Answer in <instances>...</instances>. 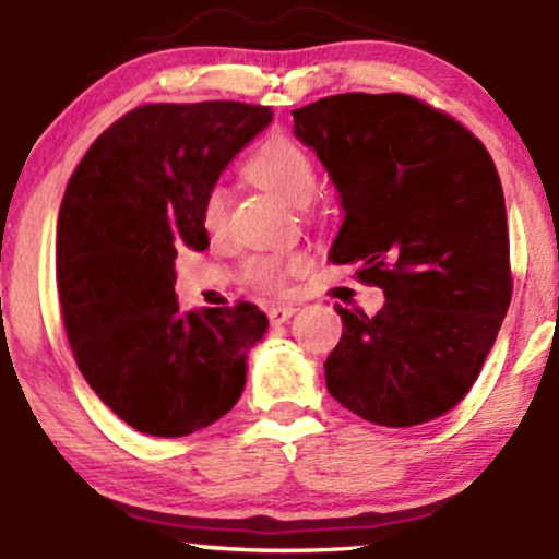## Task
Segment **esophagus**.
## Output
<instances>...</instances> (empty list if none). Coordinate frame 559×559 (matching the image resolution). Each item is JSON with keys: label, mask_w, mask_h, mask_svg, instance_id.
Listing matches in <instances>:
<instances>
[{"label": "esophagus", "mask_w": 559, "mask_h": 559, "mask_svg": "<svg viewBox=\"0 0 559 559\" xmlns=\"http://www.w3.org/2000/svg\"><path fill=\"white\" fill-rule=\"evenodd\" d=\"M294 312H297V307L294 305H273V307H267V320H271L273 325H281V323H286Z\"/></svg>", "instance_id": "34e87169"}]
</instances>
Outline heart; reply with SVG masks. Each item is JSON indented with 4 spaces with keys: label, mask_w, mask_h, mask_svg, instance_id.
<instances>
[{
    "label": "heart",
    "mask_w": 559,
    "mask_h": 559,
    "mask_svg": "<svg viewBox=\"0 0 559 559\" xmlns=\"http://www.w3.org/2000/svg\"><path fill=\"white\" fill-rule=\"evenodd\" d=\"M249 181L262 189L273 191L284 202L294 207H305L312 202L318 191V170L312 157L307 155L305 146L286 136L265 139L258 150L252 152L243 165ZM202 223L207 234L221 236L228 228V194L226 189L215 186L207 191L202 204ZM310 258L305 252L292 254H258L249 258L243 265V278L260 292H284L288 278L305 271Z\"/></svg>",
    "instance_id": "b5f03b06"
}]
</instances>
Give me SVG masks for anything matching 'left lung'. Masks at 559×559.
Instances as JSON below:
<instances>
[{
    "label": "left lung",
    "mask_w": 559,
    "mask_h": 559,
    "mask_svg": "<svg viewBox=\"0 0 559 559\" xmlns=\"http://www.w3.org/2000/svg\"><path fill=\"white\" fill-rule=\"evenodd\" d=\"M344 204L331 260L383 288L373 318L336 312L331 396L386 428L465 400L512 299L504 191L486 146L409 94H333L294 110Z\"/></svg>",
    "instance_id": "obj_1"
}]
</instances>
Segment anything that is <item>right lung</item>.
Returning a JSON list of instances; mask_svg holds the SVG:
<instances>
[{
	"label": "right lung",
	"instance_id": "right-lung-1",
	"mask_svg": "<svg viewBox=\"0 0 559 559\" xmlns=\"http://www.w3.org/2000/svg\"><path fill=\"white\" fill-rule=\"evenodd\" d=\"M271 120L243 102L141 105L70 176L55 239L62 325L88 386L141 433L189 436L239 402L265 312H183L173 260L181 243L207 247L204 197Z\"/></svg>",
	"mask_w": 559,
	"mask_h": 559
}]
</instances>
